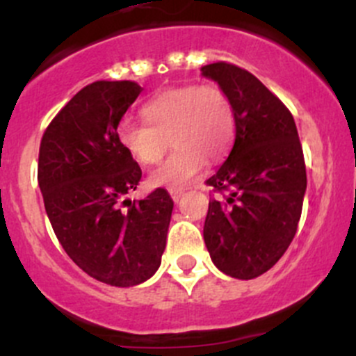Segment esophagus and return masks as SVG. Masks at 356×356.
<instances>
[{"instance_id": "obj_1", "label": "esophagus", "mask_w": 356, "mask_h": 356, "mask_svg": "<svg viewBox=\"0 0 356 356\" xmlns=\"http://www.w3.org/2000/svg\"><path fill=\"white\" fill-rule=\"evenodd\" d=\"M182 195H184V191H182V189H170V196L174 201L181 200Z\"/></svg>"}]
</instances>
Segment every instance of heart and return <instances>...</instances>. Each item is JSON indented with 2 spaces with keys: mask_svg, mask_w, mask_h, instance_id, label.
Segmentation results:
<instances>
[{
  "mask_svg": "<svg viewBox=\"0 0 356 356\" xmlns=\"http://www.w3.org/2000/svg\"><path fill=\"white\" fill-rule=\"evenodd\" d=\"M146 124L124 122L117 138L127 155L141 165L160 161L168 141L170 156L149 174L155 188L182 189L210 161H220L236 139V111L218 84H186L165 89L141 108Z\"/></svg>",
  "mask_w": 356,
  "mask_h": 356,
  "instance_id": "heart-1",
  "label": "heart"
}]
</instances>
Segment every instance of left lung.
<instances>
[{
	"label": "left lung",
	"mask_w": 356,
	"mask_h": 356,
	"mask_svg": "<svg viewBox=\"0 0 356 356\" xmlns=\"http://www.w3.org/2000/svg\"><path fill=\"white\" fill-rule=\"evenodd\" d=\"M225 89L236 111L227 160L207 181L204 245L218 270L254 279L274 267L296 234L307 191V168L296 124L284 103L253 74L232 63L201 67Z\"/></svg>",
	"instance_id": "obj_1"
}]
</instances>
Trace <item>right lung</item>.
Returning <instances> with one entry per match:
<instances>
[{
    "label": "right lung",
    "mask_w": 356,
    "mask_h": 356,
    "mask_svg": "<svg viewBox=\"0 0 356 356\" xmlns=\"http://www.w3.org/2000/svg\"><path fill=\"white\" fill-rule=\"evenodd\" d=\"M141 91L132 81L86 86L39 146V188L60 245L86 274L117 288L141 284L158 270L174 208L161 188L145 200H124L138 188L141 168L118 143L117 127Z\"/></svg>",
    "instance_id": "right-lung-1"
}]
</instances>
